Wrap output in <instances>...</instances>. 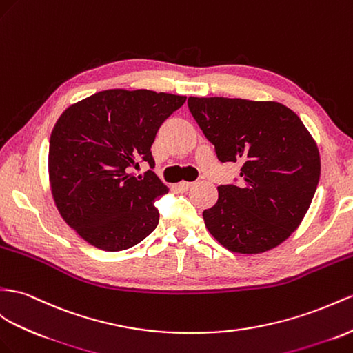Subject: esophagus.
Masks as SVG:
<instances>
[{"mask_svg":"<svg viewBox=\"0 0 353 353\" xmlns=\"http://www.w3.org/2000/svg\"><path fill=\"white\" fill-rule=\"evenodd\" d=\"M192 186H194L192 182H180V183L177 185V188L180 189V191H189V189H191Z\"/></svg>","mask_w":353,"mask_h":353,"instance_id":"obj_1","label":"esophagus"}]
</instances>
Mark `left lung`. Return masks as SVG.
Instances as JSON below:
<instances>
[{
	"mask_svg": "<svg viewBox=\"0 0 353 353\" xmlns=\"http://www.w3.org/2000/svg\"><path fill=\"white\" fill-rule=\"evenodd\" d=\"M221 162H240L241 183L218 186L207 230L236 254H263L298 228L321 177L316 141L291 108L241 98H188Z\"/></svg>",
	"mask_w": 353,
	"mask_h": 353,
	"instance_id": "1",
	"label": "left lung"
}]
</instances>
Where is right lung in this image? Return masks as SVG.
Here are the masks:
<instances>
[{"instance_id": "1", "label": "right lung", "mask_w": 353, "mask_h": 353, "mask_svg": "<svg viewBox=\"0 0 353 353\" xmlns=\"http://www.w3.org/2000/svg\"><path fill=\"white\" fill-rule=\"evenodd\" d=\"M186 97L148 89H107L71 104L50 135L49 182L57 209L89 245L130 249L157 228L155 200L168 192L153 171L130 173L146 161L167 117Z\"/></svg>"}]
</instances>
